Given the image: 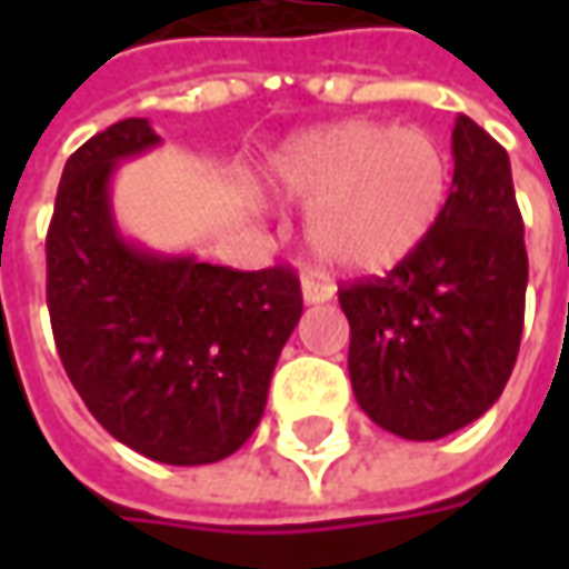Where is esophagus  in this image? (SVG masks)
Returning <instances> with one entry per match:
<instances>
[{
    "label": "esophagus",
    "instance_id": "obj_1",
    "mask_svg": "<svg viewBox=\"0 0 569 569\" xmlns=\"http://www.w3.org/2000/svg\"><path fill=\"white\" fill-rule=\"evenodd\" d=\"M300 291H303V300H307V303H329L332 295H336V288H332L326 278H319V274H303Z\"/></svg>",
    "mask_w": 569,
    "mask_h": 569
}]
</instances>
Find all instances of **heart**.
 <instances>
[{
	"instance_id": "b5f03b06",
	"label": "heart",
	"mask_w": 569,
	"mask_h": 569,
	"mask_svg": "<svg viewBox=\"0 0 569 569\" xmlns=\"http://www.w3.org/2000/svg\"><path fill=\"white\" fill-rule=\"evenodd\" d=\"M274 187L307 211V247L341 272L399 266L427 240L449 196V154L425 129L345 120L284 142Z\"/></svg>"
}]
</instances>
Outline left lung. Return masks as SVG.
Instances as JSON below:
<instances>
[{"instance_id":"1","label":"left lung","mask_w":569,"mask_h":569,"mask_svg":"<svg viewBox=\"0 0 569 569\" xmlns=\"http://www.w3.org/2000/svg\"><path fill=\"white\" fill-rule=\"evenodd\" d=\"M452 189L427 240L382 278L341 284L348 373L367 418L405 440L478 421L513 373L529 256L503 144L459 117Z\"/></svg>"}]
</instances>
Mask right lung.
Returning a JSON list of instances; mask_svg holds the SVG:
<instances>
[{"label": "right lung", "instance_id": "add662e5", "mask_svg": "<svg viewBox=\"0 0 569 569\" xmlns=\"http://www.w3.org/2000/svg\"><path fill=\"white\" fill-rule=\"evenodd\" d=\"M158 142L132 117L66 161L47 230V307L59 361L110 437L154 462L208 466L259 425L303 297L288 266L237 272L122 240L110 177Z\"/></svg>", "mask_w": 569, "mask_h": 569}]
</instances>
